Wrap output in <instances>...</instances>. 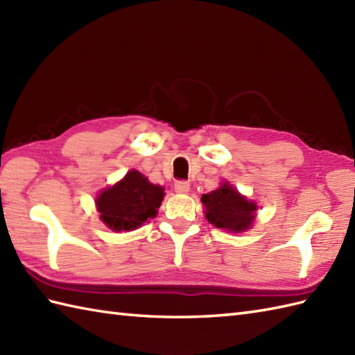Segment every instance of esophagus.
<instances>
[{"mask_svg":"<svg viewBox=\"0 0 355 355\" xmlns=\"http://www.w3.org/2000/svg\"><path fill=\"white\" fill-rule=\"evenodd\" d=\"M173 189H175L177 193H187L191 189V184L187 182H177L173 184Z\"/></svg>","mask_w":355,"mask_h":355,"instance_id":"obj_1","label":"esophagus"}]
</instances>
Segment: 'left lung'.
<instances>
[{"mask_svg":"<svg viewBox=\"0 0 355 355\" xmlns=\"http://www.w3.org/2000/svg\"><path fill=\"white\" fill-rule=\"evenodd\" d=\"M206 220L216 229L241 233L250 229L258 206L241 195L229 182H223L218 189L201 197Z\"/></svg>","mask_w":355,"mask_h":355,"instance_id":"left-lung-1","label":"left lung"}]
</instances>
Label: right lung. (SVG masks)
Returning <instances> with one entry per match:
<instances>
[{"label": "right lung", "mask_w": 355, "mask_h": 355, "mask_svg": "<svg viewBox=\"0 0 355 355\" xmlns=\"http://www.w3.org/2000/svg\"><path fill=\"white\" fill-rule=\"evenodd\" d=\"M164 198L162 186L153 184L139 171H130L96 198L101 220L114 232L135 230L153 220Z\"/></svg>", "instance_id": "right-lung-1"}]
</instances>
